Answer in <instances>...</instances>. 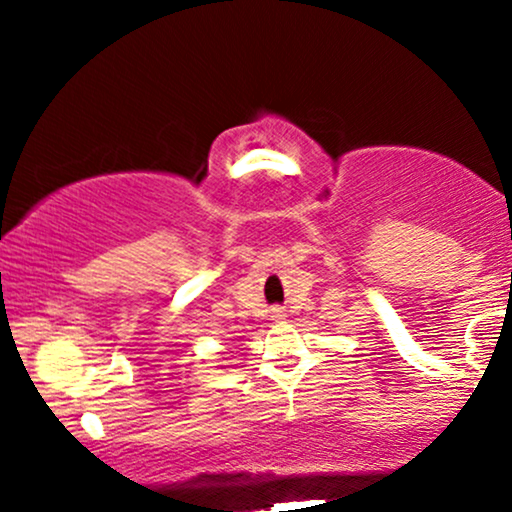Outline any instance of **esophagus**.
Masks as SVG:
<instances>
[{
  "mask_svg": "<svg viewBox=\"0 0 512 512\" xmlns=\"http://www.w3.org/2000/svg\"><path fill=\"white\" fill-rule=\"evenodd\" d=\"M284 317H286V314H284V310H279V307L272 310V319H275V321H282Z\"/></svg>",
  "mask_w": 512,
  "mask_h": 512,
  "instance_id": "34e87169",
  "label": "esophagus"
}]
</instances>
